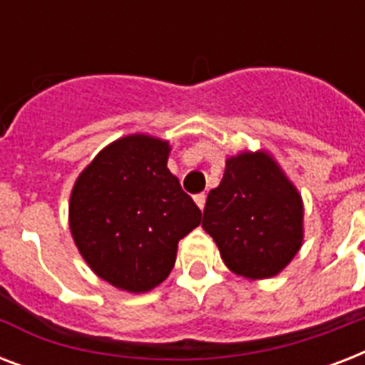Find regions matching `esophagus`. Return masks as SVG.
<instances>
[{"instance_id":"1","label":"esophagus","mask_w":365,"mask_h":365,"mask_svg":"<svg viewBox=\"0 0 365 365\" xmlns=\"http://www.w3.org/2000/svg\"><path fill=\"white\" fill-rule=\"evenodd\" d=\"M195 202H197V206H199L200 210H202V208H205V202H206V195L205 193L195 195Z\"/></svg>"}]
</instances>
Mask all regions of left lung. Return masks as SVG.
I'll return each instance as SVG.
<instances>
[{
    "mask_svg": "<svg viewBox=\"0 0 365 365\" xmlns=\"http://www.w3.org/2000/svg\"><path fill=\"white\" fill-rule=\"evenodd\" d=\"M202 227L231 271L271 278L301 248L303 205L269 155L242 153L227 160L222 183L208 193Z\"/></svg>",
    "mask_w": 365,
    "mask_h": 365,
    "instance_id": "left-lung-1",
    "label": "left lung"
}]
</instances>
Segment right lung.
Segmentation results:
<instances>
[{
    "mask_svg": "<svg viewBox=\"0 0 365 365\" xmlns=\"http://www.w3.org/2000/svg\"><path fill=\"white\" fill-rule=\"evenodd\" d=\"M168 151L143 134L117 140L71 191L70 229L81 255L100 278L134 294L170 274L178 242L202 220L166 168Z\"/></svg>",
    "mask_w": 365,
    "mask_h": 365,
    "instance_id": "obj_1",
    "label": "right lung"
}]
</instances>
